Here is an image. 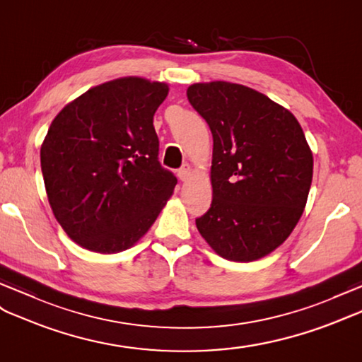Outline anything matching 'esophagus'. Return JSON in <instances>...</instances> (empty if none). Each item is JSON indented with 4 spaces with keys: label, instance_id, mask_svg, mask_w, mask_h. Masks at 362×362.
I'll use <instances>...</instances> for the list:
<instances>
[{
    "label": "esophagus",
    "instance_id": "obj_1",
    "mask_svg": "<svg viewBox=\"0 0 362 362\" xmlns=\"http://www.w3.org/2000/svg\"><path fill=\"white\" fill-rule=\"evenodd\" d=\"M190 173H192V169H190V165L189 164H182L180 169H178V178L181 180V181H186L189 176H190Z\"/></svg>",
    "mask_w": 362,
    "mask_h": 362
}]
</instances>
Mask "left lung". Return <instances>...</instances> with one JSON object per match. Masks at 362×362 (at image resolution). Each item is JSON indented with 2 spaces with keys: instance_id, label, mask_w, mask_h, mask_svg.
<instances>
[{
  "instance_id": "obj_1",
  "label": "left lung",
  "mask_w": 362,
  "mask_h": 362,
  "mask_svg": "<svg viewBox=\"0 0 362 362\" xmlns=\"http://www.w3.org/2000/svg\"><path fill=\"white\" fill-rule=\"evenodd\" d=\"M187 98L214 136L211 204L197 218L219 257L249 262L283 244L301 218L313 156L298 119L241 84H193Z\"/></svg>"
}]
</instances>
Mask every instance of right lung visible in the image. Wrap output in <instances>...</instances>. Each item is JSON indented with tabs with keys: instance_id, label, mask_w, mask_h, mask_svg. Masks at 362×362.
I'll list each match as a JSON object with an SVG mask.
<instances>
[{
	"instance_id": "obj_1",
	"label": "right lung",
	"mask_w": 362,
	"mask_h": 362,
	"mask_svg": "<svg viewBox=\"0 0 362 362\" xmlns=\"http://www.w3.org/2000/svg\"><path fill=\"white\" fill-rule=\"evenodd\" d=\"M169 87L121 78L87 90L52 121L41 170L57 221L98 253L132 247L160 215L176 176L158 161L153 115Z\"/></svg>"
}]
</instances>
